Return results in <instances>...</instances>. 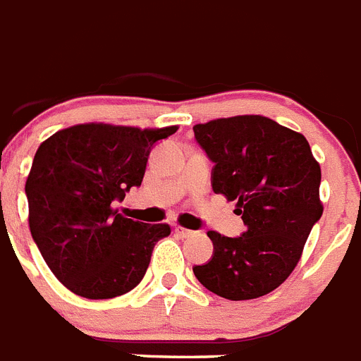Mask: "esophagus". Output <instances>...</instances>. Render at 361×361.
Segmentation results:
<instances>
[{
  "mask_svg": "<svg viewBox=\"0 0 361 361\" xmlns=\"http://www.w3.org/2000/svg\"><path fill=\"white\" fill-rule=\"evenodd\" d=\"M176 234L180 238H190V236H194V231H190V228H185V227H176Z\"/></svg>",
  "mask_w": 361,
  "mask_h": 361,
  "instance_id": "1",
  "label": "esophagus"
}]
</instances>
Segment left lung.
<instances>
[{"mask_svg":"<svg viewBox=\"0 0 361 361\" xmlns=\"http://www.w3.org/2000/svg\"><path fill=\"white\" fill-rule=\"evenodd\" d=\"M214 161L212 190L236 202L245 233L209 231L214 256L192 269L200 283L227 300H255L280 287L302 258L322 218V169L305 136L259 114L194 125Z\"/></svg>","mask_w":361,"mask_h":361,"instance_id":"obj_1","label":"left lung"}]
</instances>
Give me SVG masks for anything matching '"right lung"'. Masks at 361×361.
<instances>
[{
	"label": "right lung",
	"mask_w": 361,
	"mask_h": 361,
	"mask_svg": "<svg viewBox=\"0 0 361 361\" xmlns=\"http://www.w3.org/2000/svg\"><path fill=\"white\" fill-rule=\"evenodd\" d=\"M176 130L80 123L37 147L25 183L30 234L68 290L109 300L143 280L156 241L171 227L125 218L112 203L142 185L152 145Z\"/></svg>",
	"instance_id": "1"
}]
</instances>
